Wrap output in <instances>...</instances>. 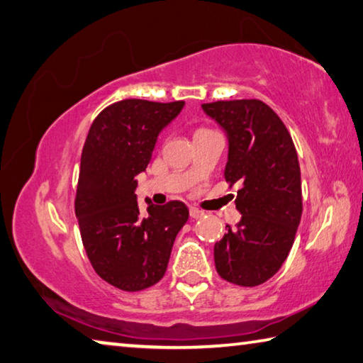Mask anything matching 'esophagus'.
I'll use <instances>...</instances> for the list:
<instances>
[{"mask_svg": "<svg viewBox=\"0 0 363 363\" xmlns=\"http://www.w3.org/2000/svg\"><path fill=\"white\" fill-rule=\"evenodd\" d=\"M189 215H191V218L198 220L202 217V215H204V212L199 211V208H196V207H189Z\"/></svg>", "mask_w": 363, "mask_h": 363, "instance_id": "34e87169", "label": "esophagus"}]
</instances>
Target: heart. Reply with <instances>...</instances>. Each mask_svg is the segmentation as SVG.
I'll list each match as a JSON object with an SVG mask.
<instances>
[{
	"instance_id": "1",
	"label": "heart",
	"mask_w": 363,
	"mask_h": 363,
	"mask_svg": "<svg viewBox=\"0 0 363 363\" xmlns=\"http://www.w3.org/2000/svg\"><path fill=\"white\" fill-rule=\"evenodd\" d=\"M199 130H207V129H199ZM199 130H198V132H199Z\"/></svg>"
}]
</instances>
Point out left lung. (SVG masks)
Wrapping results in <instances>:
<instances>
[{
	"mask_svg": "<svg viewBox=\"0 0 363 363\" xmlns=\"http://www.w3.org/2000/svg\"><path fill=\"white\" fill-rule=\"evenodd\" d=\"M202 110L225 130V178L239 183L236 228L213 247L215 268L225 281L255 287L281 269L301 220V174L287 127L262 100L204 104Z\"/></svg>",
	"mask_w": 363,
	"mask_h": 363,
	"instance_id": "1",
	"label": "left lung"
}]
</instances>
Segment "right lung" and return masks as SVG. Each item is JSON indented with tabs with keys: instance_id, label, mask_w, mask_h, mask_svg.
<instances>
[{
	"instance_id": "obj_1",
	"label": "right lung",
	"mask_w": 363,
	"mask_h": 363,
	"mask_svg": "<svg viewBox=\"0 0 363 363\" xmlns=\"http://www.w3.org/2000/svg\"><path fill=\"white\" fill-rule=\"evenodd\" d=\"M183 106L185 101H116L94 119L82 148L74 201L82 245L95 272L124 291L161 281L189 217L180 201L155 206L146 199L142 212L135 194V177L150 164L157 135Z\"/></svg>"
}]
</instances>
